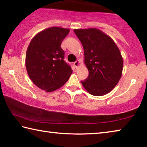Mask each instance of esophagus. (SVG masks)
Returning <instances> with one entry per match:
<instances>
[{
  "instance_id": "34e87169",
  "label": "esophagus",
  "mask_w": 147,
  "mask_h": 147,
  "mask_svg": "<svg viewBox=\"0 0 147 147\" xmlns=\"http://www.w3.org/2000/svg\"><path fill=\"white\" fill-rule=\"evenodd\" d=\"M74 65L76 69H78L80 66V61L79 59L76 60L75 62H74Z\"/></svg>"
}]
</instances>
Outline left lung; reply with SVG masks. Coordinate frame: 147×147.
<instances>
[{
  "label": "left lung",
  "mask_w": 147,
  "mask_h": 147,
  "mask_svg": "<svg viewBox=\"0 0 147 147\" xmlns=\"http://www.w3.org/2000/svg\"><path fill=\"white\" fill-rule=\"evenodd\" d=\"M84 47V62L88 78L82 81L86 90L94 96L108 94L121 78L123 59L119 49L108 35L99 29H74Z\"/></svg>",
  "instance_id": "1"
}]
</instances>
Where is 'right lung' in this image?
Listing matches in <instances>:
<instances>
[{
  "instance_id": "add662e5",
  "label": "right lung",
  "mask_w": 147,
  "mask_h": 147,
  "mask_svg": "<svg viewBox=\"0 0 147 147\" xmlns=\"http://www.w3.org/2000/svg\"><path fill=\"white\" fill-rule=\"evenodd\" d=\"M69 28L50 27L37 34L30 43L25 64L28 76L35 85L46 92L63 86L73 73L64 61L61 42L69 33Z\"/></svg>"
}]
</instances>
